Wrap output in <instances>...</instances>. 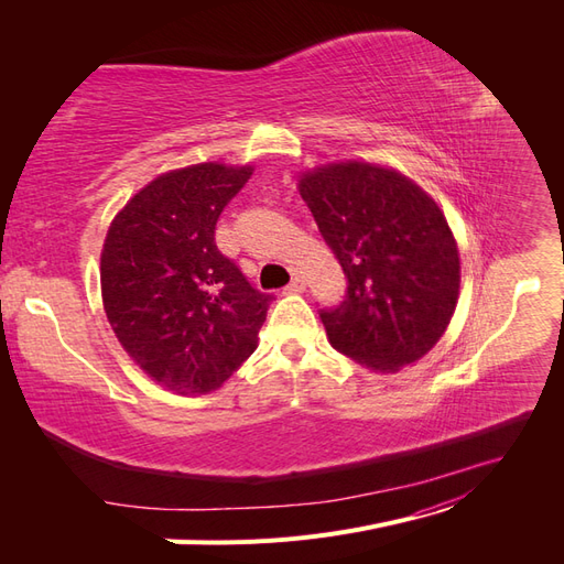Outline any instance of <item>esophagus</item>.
I'll return each mask as SVG.
<instances>
[{
    "instance_id": "34e87169",
    "label": "esophagus",
    "mask_w": 564,
    "mask_h": 564,
    "mask_svg": "<svg viewBox=\"0 0 564 564\" xmlns=\"http://www.w3.org/2000/svg\"><path fill=\"white\" fill-rule=\"evenodd\" d=\"M303 289H305V280H303V275H299V272H296L292 282H289V286L284 289V294H301Z\"/></svg>"
}]
</instances>
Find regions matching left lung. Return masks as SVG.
Listing matches in <instances>:
<instances>
[{"instance_id":"1","label":"left lung","mask_w":564,"mask_h":564,"mask_svg":"<svg viewBox=\"0 0 564 564\" xmlns=\"http://www.w3.org/2000/svg\"><path fill=\"white\" fill-rule=\"evenodd\" d=\"M299 193L348 278L319 313L329 344L369 371L398 373L447 332L460 286L445 212L398 169L360 160L299 174Z\"/></svg>"}]
</instances>
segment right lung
<instances>
[{
  "label": "right lung",
  "mask_w": 564,
  "mask_h": 564,
  "mask_svg": "<svg viewBox=\"0 0 564 564\" xmlns=\"http://www.w3.org/2000/svg\"><path fill=\"white\" fill-rule=\"evenodd\" d=\"M251 164L199 162L143 185L108 228L100 296L119 344L181 395L224 386L259 348L272 296L216 249L214 230Z\"/></svg>",
  "instance_id": "1"
}]
</instances>
